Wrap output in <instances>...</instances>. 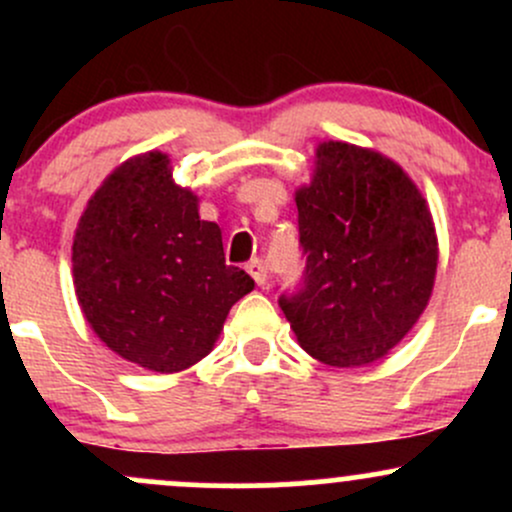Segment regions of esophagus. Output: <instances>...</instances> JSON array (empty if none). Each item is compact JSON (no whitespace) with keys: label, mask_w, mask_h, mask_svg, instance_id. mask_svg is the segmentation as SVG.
I'll use <instances>...</instances> for the list:
<instances>
[{"label":"esophagus","mask_w":512,"mask_h":512,"mask_svg":"<svg viewBox=\"0 0 512 512\" xmlns=\"http://www.w3.org/2000/svg\"><path fill=\"white\" fill-rule=\"evenodd\" d=\"M248 272H250L252 279L257 281V286H264V284H267V279H269V274H267V264H264L262 260H252V262L248 264Z\"/></svg>","instance_id":"esophagus-1"}]
</instances>
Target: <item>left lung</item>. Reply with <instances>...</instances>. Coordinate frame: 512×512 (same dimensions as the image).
Returning a JSON list of instances; mask_svg holds the SVG:
<instances>
[{
	"label": "left lung",
	"mask_w": 512,
	"mask_h": 512,
	"mask_svg": "<svg viewBox=\"0 0 512 512\" xmlns=\"http://www.w3.org/2000/svg\"><path fill=\"white\" fill-rule=\"evenodd\" d=\"M301 291L279 305L305 354L363 368L390 354L431 301L438 236L399 163L366 146L322 142L296 190Z\"/></svg>",
	"instance_id": "8db88e82"
}]
</instances>
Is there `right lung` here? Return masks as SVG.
I'll list each match as a JSON object with an SVG mask.
<instances>
[{"label": "right lung", "instance_id": "1", "mask_svg": "<svg viewBox=\"0 0 512 512\" xmlns=\"http://www.w3.org/2000/svg\"><path fill=\"white\" fill-rule=\"evenodd\" d=\"M76 301L96 337L129 363L178 373L214 349L255 281L223 257L221 228L173 180L163 151L127 158L88 199L74 233Z\"/></svg>", "mask_w": 512, "mask_h": 512}]
</instances>
